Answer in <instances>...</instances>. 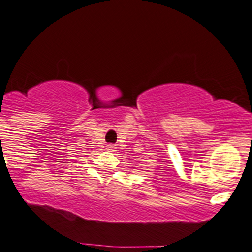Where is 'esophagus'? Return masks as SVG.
<instances>
[{
	"label": "esophagus",
	"instance_id": "esophagus-1",
	"mask_svg": "<svg viewBox=\"0 0 252 252\" xmlns=\"http://www.w3.org/2000/svg\"><path fill=\"white\" fill-rule=\"evenodd\" d=\"M115 149H117V147H115V145H107V150L115 151Z\"/></svg>",
	"mask_w": 252,
	"mask_h": 252
}]
</instances>
